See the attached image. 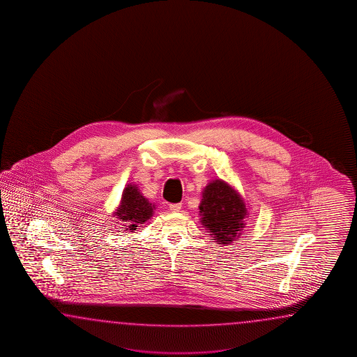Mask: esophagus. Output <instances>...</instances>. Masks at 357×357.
Here are the masks:
<instances>
[{
	"label": "esophagus",
	"instance_id": "obj_1",
	"mask_svg": "<svg viewBox=\"0 0 357 357\" xmlns=\"http://www.w3.org/2000/svg\"><path fill=\"white\" fill-rule=\"evenodd\" d=\"M169 209H171L172 212H180V211H181V204H180V203L169 204Z\"/></svg>",
	"mask_w": 357,
	"mask_h": 357
}]
</instances>
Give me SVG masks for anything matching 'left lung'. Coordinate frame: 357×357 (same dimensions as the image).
I'll return each mask as SVG.
<instances>
[{"label":"left lung","instance_id":"obj_1","mask_svg":"<svg viewBox=\"0 0 357 357\" xmlns=\"http://www.w3.org/2000/svg\"><path fill=\"white\" fill-rule=\"evenodd\" d=\"M199 209L203 215L202 223L218 243H231L243 234L246 208L241 197L226 182H211L205 188Z\"/></svg>","mask_w":357,"mask_h":357}]
</instances>
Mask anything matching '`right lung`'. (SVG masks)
Masks as SVG:
<instances>
[{
  "instance_id": "add662e5",
  "label": "right lung",
  "mask_w": 357,
  "mask_h": 357,
  "mask_svg": "<svg viewBox=\"0 0 357 357\" xmlns=\"http://www.w3.org/2000/svg\"><path fill=\"white\" fill-rule=\"evenodd\" d=\"M154 205L151 204L137 190V186L129 185L123 190L121 205L114 213L119 220L125 223V227L130 232L140 227L145 220L152 217Z\"/></svg>"
}]
</instances>
